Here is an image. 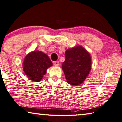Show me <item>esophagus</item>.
Wrapping results in <instances>:
<instances>
[{
	"label": "esophagus",
	"instance_id": "34e87169",
	"mask_svg": "<svg viewBox=\"0 0 122 122\" xmlns=\"http://www.w3.org/2000/svg\"><path fill=\"white\" fill-rule=\"evenodd\" d=\"M53 65H54L55 66H57V67H58V66H60V63H59V62H58V61H55V62H53Z\"/></svg>",
	"mask_w": 122,
	"mask_h": 122
}]
</instances>
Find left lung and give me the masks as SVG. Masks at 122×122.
<instances>
[{
    "mask_svg": "<svg viewBox=\"0 0 122 122\" xmlns=\"http://www.w3.org/2000/svg\"><path fill=\"white\" fill-rule=\"evenodd\" d=\"M65 60L62 69L67 83L77 86L83 82L91 70L92 58L90 53L81 46L68 48L65 53Z\"/></svg>",
    "mask_w": 122,
    "mask_h": 122,
    "instance_id": "left-lung-1",
    "label": "left lung"
}]
</instances>
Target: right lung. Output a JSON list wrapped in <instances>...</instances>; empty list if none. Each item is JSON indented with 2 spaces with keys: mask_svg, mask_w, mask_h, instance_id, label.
I'll list each match as a JSON object with an SVG mask.
<instances>
[{
  "mask_svg": "<svg viewBox=\"0 0 122 122\" xmlns=\"http://www.w3.org/2000/svg\"><path fill=\"white\" fill-rule=\"evenodd\" d=\"M52 65L47 55L37 50L26 55L23 63V69L30 80L40 82L46 74L47 70Z\"/></svg>",
  "mask_w": 122,
  "mask_h": 122,
  "instance_id": "add662e5",
  "label": "right lung"
}]
</instances>
